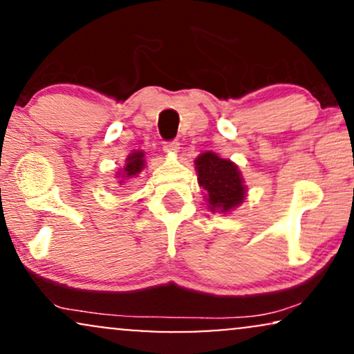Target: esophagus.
Instances as JSON below:
<instances>
[{"label":"esophagus","instance_id":"obj_1","mask_svg":"<svg viewBox=\"0 0 354 354\" xmlns=\"http://www.w3.org/2000/svg\"><path fill=\"white\" fill-rule=\"evenodd\" d=\"M163 149L165 153H178V149H180V143H178V141H168V143L163 145Z\"/></svg>","mask_w":354,"mask_h":354}]
</instances>
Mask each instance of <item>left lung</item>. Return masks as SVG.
Instances as JSON below:
<instances>
[{
    "mask_svg": "<svg viewBox=\"0 0 354 354\" xmlns=\"http://www.w3.org/2000/svg\"><path fill=\"white\" fill-rule=\"evenodd\" d=\"M198 185L206 191L208 208L226 214L239 206L246 196V186L241 173L233 161L206 151L194 160Z\"/></svg>",
    "mask_w": 354,
    "mask_h": 354,
    "instance_id": "obj_1",
    "label": "left lung"
}]
</instances>
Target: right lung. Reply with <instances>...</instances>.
<instances>
[{
  "mask_svg": "<svg viewBox=\"0 0 354 354\" xmlns=\"http://www.w3.org/2000/svg\"><path fill=\"white\" fill-rule=\"evenodd\" d=\"M143 168H145V153L143 151H133L128 158H126V163L120 173V176H121L120 183H123V180H129V178L138 176Z\"/></svg>",
  "mask_w": 354,
  "mask_h": 354,
  "instance_id": "1",
  "label": "right lung"
}]
</instances>
